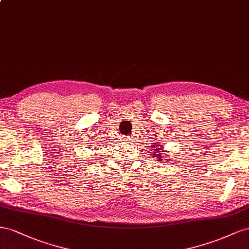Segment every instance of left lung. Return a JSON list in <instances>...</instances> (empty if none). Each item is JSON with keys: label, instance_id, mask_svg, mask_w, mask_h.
<instances>
[{"label": "left lung", "instance_id": "8db88e82", "mask_svg": "<svg viewBox=\"0 0 249 249\" xmlns=\"http://www.w3.org/2000/svg\"><path fill=\"white\" fill-rule=\"evenodd\" d=\"M153 149H151V150H153L154 152L152 153V155H154L153 158L155 160H158L159 161H164V160H168V156H165L167 160H165L164 156H162V154L160 152H164V150H162V145H160V144H156L153 142V145L151 146Z\"/></svg>", "mask_w": 249, "mask_h": 249}]
</instances>
